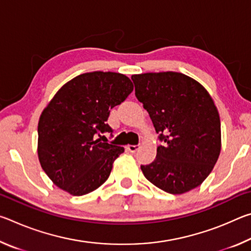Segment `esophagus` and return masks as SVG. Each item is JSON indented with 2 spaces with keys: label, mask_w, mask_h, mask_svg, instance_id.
Returning <instances> with one entry per match:
<instances>
[{
  "label": "esophagus",
  "mask_w": 251,
  "mask_h": 251,
  "mask_svg": "<svg viewBox=\"0 0 251 251\" xmlns=\"http://www.w3.org/2000/svg\"><path fill=\"white\" fill-rule=\"evenodd\" d=\"M126 150L130 152H136L139 150V145H127Z\"/></svg>",
  "instance_id": "34e87169"
}]
</instances>
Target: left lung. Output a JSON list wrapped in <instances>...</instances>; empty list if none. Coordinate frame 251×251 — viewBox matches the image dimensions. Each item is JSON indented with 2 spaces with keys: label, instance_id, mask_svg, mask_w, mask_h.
Returning a JSON list of instances; mask_svg holds the SVG:
<instances>
[{
  "label": "left lung",
  "instance_id": "obj_1",
  "mask_svg": "<svg viewBox=\"0 0 251 251\" xmlns=\"http://www.w3.org/2000/svg\"><path fill=\"white\" fill-rule=\"evenodd\" d=\"M135 95L159 134L144 176L164 192L179 195L196 188L211 173L222 150L218 109L197 80L177 72L133 75Z\"/></svg>",
  "mask_w": 251,
  "mask_h": 251
}]
</instances>
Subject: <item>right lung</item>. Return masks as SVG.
Listing matches in <instances>:
<instances>
[{"mask_svg": "<svg viewBox=\"0 0 251 251\" xmlns=\"http://www.w3.org/2000/svg\"><path fill=\"white\" fill-rule=\"evenodd\" d=\"M134 90L127 76L91 72L63 85L42 112L37 155L42 168L58 188L83 196L107 180L124 147L101 143L97 136L112 128L110 109Z\"/></svg>", "mask_w": 251, "mask_h": 251, "instance_id": "obj_1", "label": "right lung"}]
</instances>
